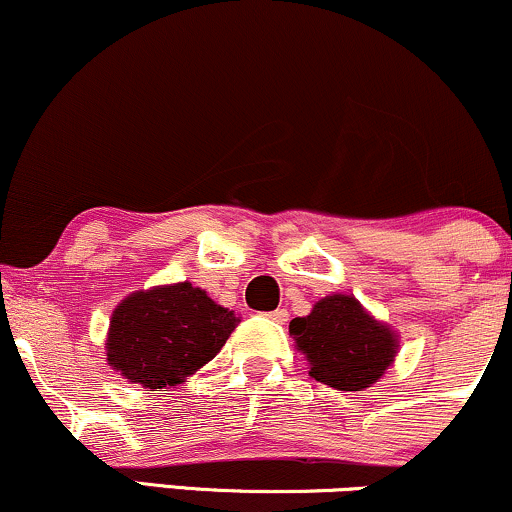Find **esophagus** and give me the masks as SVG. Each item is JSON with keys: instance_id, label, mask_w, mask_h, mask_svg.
<instances>
[{"instance_id": "obj_1", "label": "esophagus", "mask_w": 512, "mask_h": 512, "mask_svg": "<svg viewBox=\"0 0 512 512\" xmlns=\"http://www.w3.org/2000/svg\"><path fill=\"white\" fill-rule=\"evenodd\" d=\"M269 317H272L274 322H279V325H286V322H289V310L276 308V310H272V313H269Z\"/></svg>"}]
</instances>
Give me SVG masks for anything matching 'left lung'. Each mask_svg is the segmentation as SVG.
Returning <instances> with one entry per match:
<instances>
[{"label": "left lung", "instance_id": "1", "mask_svg": "<svg viewBox=\"0 0 512 512\" xmlns=\"http://www.w3.org/2000/svg\"><path fill=\"white\" fill-rule=\"evenodd\" d=\"M289 334L317 383L361 392L378 383L397 356V334L366 313L354 296L332 293L310 315L293 317Z\"/></svg>", "mask_w": 512, "mask_h": 512}]
</instances>
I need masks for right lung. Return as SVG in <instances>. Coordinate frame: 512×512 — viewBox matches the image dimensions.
<instances>
[{
    "label": "right lung",
    "mask_w": 512,
    "mask_h": 512,
    "mask_svg": "<svg viewBox=\"0 0 512 512\" xmlns=\"http://www.w3.org/2000/svg\"><path fill=\"white\" fill-rule=\"evenodd\" d=\"M238 322L190 281L137 291L110 317L108 363L129 383L168 390L219 354Z\"/></svg>",
    "instance_id": "add662e5"
}]
</instances>
